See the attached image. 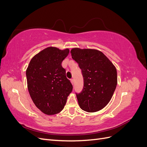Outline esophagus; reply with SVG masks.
<instances>
[{
  "label": "esophagus",
  "mask_w": 147,
  "mask_h": 147,
  "mask_svg": "<svg viewBox=\"0 0 147 147\" xmlns=\"http://www.w3.org/2000/svg\"><path fill=\"white\" fill-rule=\"evenodd\" d=\"M70 82H71V83H72V84H74V79H71V80H70Z\"/></svg>",
  "instance_id": "34e87169"
}]
</instances>
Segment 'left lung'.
<instances>
[{
  "instance_id": "obj_1",
  "label": "left lung",
  "mask_w": 147,
  "mask_h": 147,
  "mask_svg": "<svg viewBox=\"0 0 147 147\" xmlns=\"http://www.w3.org/2000/svg\"><path fill=\"white\" fill-rule=\"evenodd\" d=\"M72 59L82 69L84 87L77 94L83 110L96 112L109 104L117 85V69L102 51L96 49L74 48Z\"/></svg>"
}]
</instances>
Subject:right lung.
<instances>
[{
	"mask_svg": "<svg viewBox=\"0 0 147 147\" xmlns=\"http://www.w3.org/2000/svg\"><path fill=\"white\" fill-rule=\"evenodd\" d=\"M69 49L49 47L35 55L26 69L28 88L35 106L48 115L64 109L73 86L61 63Z\"/></svg>",
	"mask_w": 147,
	"mask_h": 147,
	"instance_id": "add662e5",
	"label": "right lung"
}]
</instances>
